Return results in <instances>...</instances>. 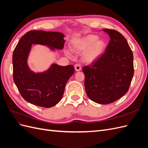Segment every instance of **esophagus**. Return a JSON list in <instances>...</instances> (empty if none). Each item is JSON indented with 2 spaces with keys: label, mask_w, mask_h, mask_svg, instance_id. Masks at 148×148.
<instances>
[{
  "label": "esophagus",
  "mask_w": 148,
  "mask_h": 148,
  "mask_svg": "<svg viewBox=\"0 0 148 148\" xmlns=\"http://www.w3.org/2000/svg\"><path fill=\"white\" fill-rule=\"evenodd\" d=\"M74 67H75V70L77 71H80V70H82V66L80 65H79V64H76V65H75Z\"/></svg>",
  "instance_id": "obj_1"
}]
</instances>
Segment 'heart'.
<instances>
[{
	"mask_svg": "<svg viewBox=\"0 0 148 148\" xmlns=\"http://www.w3.org/2000/svg\"><path fill=\"white\" fill-rule=\"evenodd\" d=\"M106 49V42L102 39H99L96 35L89 34L83 38L75 40L71 44V49L76 52H82L83 59L88 63H92L102 55ZM65 53L69 57H71L69 50H65Z\"/></svg>",
	"mask_w": 148,
	"mask_h": 148,
	"instance_id": "b5f03b06",
	"label": "heart"
}]
</instances>
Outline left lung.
Listing matches in <instances>:
<instances>
[{
    "label": "left lung",
    "mask_w": 148,
    "mask_h": 148,
    "mask_svg": "<svg viewBox=\"0 0 148 148\" xmlns=\"http://www.w3.org/2000/svg\"><path fill=\"white\" fill-rule=\"evenodd\" d=\"M110 37L105 52L83 68L89 99L101 104L118 100L128 91L133 77V56L127 39L118 31L103 29Z\"/></svg>",
    "instance_id": "left-lung-1"
}]
</instances>
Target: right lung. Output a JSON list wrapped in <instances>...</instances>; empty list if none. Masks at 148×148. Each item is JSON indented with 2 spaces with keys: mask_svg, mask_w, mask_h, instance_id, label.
I'll list each match as a JSON object with an SVG mask.
<instances>
[{
  "mask_svg": "<svg viewBox=\"0 0 148 148\" xmlns=\"http://www.w3.org/2000/svg\"><path fill=\"white\" fill-rule=\"evenodd\" d=\"M63 33L41 30L29 31L21 38L12 56L13 80L23 99L31 104L49 108L63 96L69 79L74 73L73 65L52 64L47 70L34 72L28 64L33 45L47 47L52 52L64 48Z\"/></svg>",
  "mask_w": 148,
  "mask_h": 148,
  "instance_id": "obj_1",
  "label": "right lung"
}]
</instances>
